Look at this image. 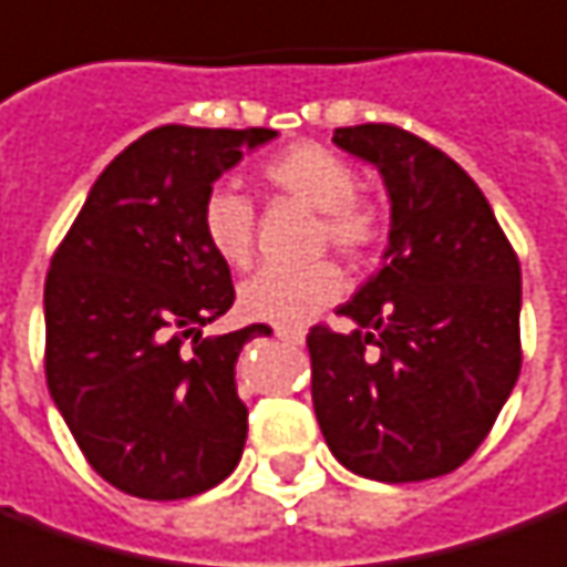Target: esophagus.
Listing matches in <instances>:
<instances>
[{
	"label": "esophagus",
	"mask_w": 567,
	"mask_h": 567,
	"mask_svg": "<svg viewBox=\"0 0 567 567\" xmlns=\"http://www.w3.org/2000/svg\"><path fill=\"white\" fill-rule=\"evenodd\" d=\"M276 338L285 341V344H303V329H276Z\"/></svg>",
	"instance_id": "esophagus-1"
}]
</instances>
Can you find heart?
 <instances>
[{
  "label": "heart",
  "instance_id": "obj_1",
  "mask_svg": "<svg viewBox=\"0 0 567 567\" xmlns=\"http://www.w3.org/2000/svg\"><path fill=\"white\" fill-rule=\"evenodd\" d=\"M264 179L279 195L316 210L319 241L350 260L365 257L379 241L381 214L372 202L357 198V171L341 154L316 142H298L272 154L264 164ZM254 204L233 186H214L202 202V233L223 264L248 267L254 254ZM344 279L332 264H310L300 269L264 267L238 288V307L254 322L300 326L341 298Z\"/></svg>",
  "mask_w": 567,
  "mask_h": 567
}]
</instances>
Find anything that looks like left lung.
Listing matches in <instances>:
<instances>
[{
    "instance_id": "obj_1",
    "label": "left lung",
    "mask_w": 567,
    "mask_h": 567,
    "mask_svg": "<svg viewBox=\"0 0 567 567\" xmlns=\"http://www.w3.org/2000/svg\"><path fill=\"white\" fill-rule=\"evenodd\" d=\"M391 202L381 269L313 326V410L353 475L406 484L475 453L522 372V267L484 192L453 157L391 123L334 130Z\"/></svg>"
}]
</instances>
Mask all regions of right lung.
<instances>
[{"label": "right lung", "mask_w": 567, "mask_h": 567, "mask_svg": "<svg viewBox=\"0 0 567 567\" xmlns=\"http://www.w3.org/2000/svg\"><path fill=\"white\" fill-rule=\"evenodd\" d=\"M267 126H157L92 183L45 279V381L90 465L117 491L183 499L233 475L248 437L235 363L254 322L202 338L233 307L229 264L202 233L219 176Z\"/></svg>", "instance_id": "1"}]
</instances>
